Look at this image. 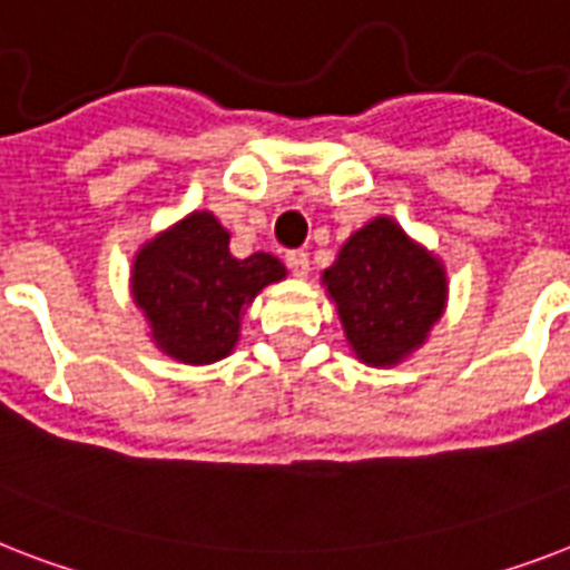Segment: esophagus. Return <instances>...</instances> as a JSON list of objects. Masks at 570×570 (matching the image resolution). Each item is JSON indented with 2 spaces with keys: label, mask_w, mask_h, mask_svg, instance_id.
I'll return each mask as SVG.
<instances>
[{
  "label": "esophagus",
  "mask_w": 570,
  "mask_h": 570,
  "mask_svg": "<svg viewBox=\"0 0 570 570\" xmlns=\"http://www.w3.org/2000/svg\"><path fill=\"white\" fill-rule=\"evenodd\" d=\"M286 266L295 277H307L309 275V257L304 252H289L286 254Z\"/></svg>",
  "instance_id": "34e87169"
}]
</instances>
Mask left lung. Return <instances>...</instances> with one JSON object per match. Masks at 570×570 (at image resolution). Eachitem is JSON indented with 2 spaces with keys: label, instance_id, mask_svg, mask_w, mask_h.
Instances as JSON below:
<instances>
[{
  "label": "left lung",
  "instance_id": "8db88e82",
  "mask_svg": "<svg viewBox=\"0 0 570 570\" xmlns=\"http://www.w3.org/2000/svg\"><path fill=\"white\" fill-rule=\"evenodd\" d=\"M322 286L354 357L374 368L415 354L448 304L445 263L392 216H374L354 230L322 272Z\"/></svg>",
  "mask_w": 570,
  "mask_h": 570
}]
</instances>
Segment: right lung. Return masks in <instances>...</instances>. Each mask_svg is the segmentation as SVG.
Segmentation results:
<instances>
[{
	"label": "right lung",
	"mask_w": 570,
	"mask_h": 570,
	"mask_svg": "<svg viewBox=\"0 0 570 570\" xmlns=\"http://www.w3.org/2000/svg\"><path fill=\"white\" fill-rule=\"evenodd\" d=\"M228 245V228L210 210H193L134 254L131 298L157 351L175 363L210 365L228 357L245 307L286 277L272 254L237 261Z\"/></svg>",
	"instance_id": "add662e5"
}]
</instances>
